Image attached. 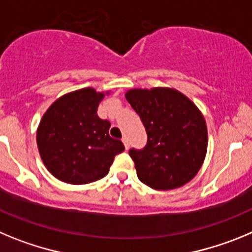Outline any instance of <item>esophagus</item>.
Wrapping results in <instances>:
<instances>
[{"mask_svg":"<svg viewBox=\"0 0 252 252\" xmlns=\"http://www.w3.org/2000/svg\"><path fill=\"white\" fill-rule=\"evenodd\" d=\"M122 142L124 143V146H126V149H128V148H129V140H128V138L123 137V139H122Z\"/></svg>","mask_w":252,"mask_h":252,"instance_id":"obj_1","label":"esophagus"}]
</instances>
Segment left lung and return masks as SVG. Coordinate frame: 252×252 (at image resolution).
<instances>
[{"instance_id":"obj_1","label":"left lung","mask_w":252,"mask_h":252,"mask_svg":"<svg viewBox=\"0 0 252 252\" xmlns=\"http://www.w3.org/2000/svg\"><path fill=\"white\" fill-rule=\"evenodd\" d=\"M126 99L148 135L142 151H129L140 182L162 191L189 182L207 153V126L201 110L185 94L167 87L130 89Z\"/></svg>"}]
</instances>
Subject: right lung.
<instances>
[{"label":"right lung","instance_id":"1","mask_svg":"<svg viewBox=\"0 0 252 252\" xmlns=\"http://www.w3.org/2000/svg\"><path fill=\"white\" fill-rule=\"evenodd\" d=\"M105 94L84 88L56 99L42 115L36 131L40 157L55 178L87 185L105 177L123 143L109 135L110 122L98 117Z\"/></svg>","mask_w":252,"mask_h":252}]
</instances>
